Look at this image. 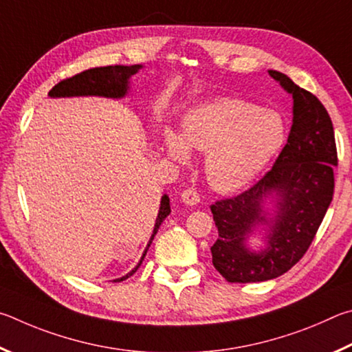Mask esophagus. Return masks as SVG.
I'll return each instance as SVG.
<instances>
[{"label":"esophagus","mask_w":352,"mask_h":352,"mask_svg":"<svg viewBox=\"0 0 352 352\" xmlns=\"http://www.w3.org/2000/svg\"><path fill=\"white\" fill-rule=\"evenodd\" d=\"M199 193L198 190L193 188V187H188L182 192V201L186 202L187 206H196L199 202Z\"/></svg>","instance_id":"1"}]
</instances>
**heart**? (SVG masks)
I'll use <instances>...</instances> for the list:
<instances>
[{"label": "heart", "mask_w": 352, "mask_h": 352, "mask_svg": "<svg viewBox=\"0 0 352 352\" xmlns=\"http://www.w3.org/2000/svg\"><path fill=\"white\" fill-rule=\"evenodd\" d=\"M286 128L275 111L241 98H219L186 114L181 138L165 131L168 156L186 162L188 150L207 153L206 176L219 192L248 186L285 144Z\"/></svg>", "instance_id": "b5f03b06"}]
</instances>
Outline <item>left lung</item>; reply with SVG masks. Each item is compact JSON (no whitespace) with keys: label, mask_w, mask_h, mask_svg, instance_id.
Wrapping results in <instances>:
<instances>
[{"label":"left lung","mask_w":352,"mask_h":352,"mask_svg":"<svg viewBox=\"0 0 352 352\" xmlns=\"http://www.w3.org/2000/svg\"><path fill=\"white\" fill-rule=\"evenodd\" d=\"M294 98L287 144L272 170L255 186L210 206L218 227L212 245L214 269L229 283L276 278L294 267L309 249L334 195L337 148L328 111L309 91L278 71H269ZM274 195L276 214L267 219L262 201ZM256 223L270 227L267 248L250 251L247 238Z\"/></svg>","instance_id":"obj_1"}]
</instances>
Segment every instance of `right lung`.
Masks as SVG:
<instances>
[{"label": "right lung", "mask_w": 352, "mask_h": 352, "mask_svg": "<svg viewBox=\"0 0 352 352\" xmlns=\"http://www.w3.org/2000/svg\"><path fill=\"white\" fill-rule=\"evenodd\" d=\"M140 65H133V66H122V65H116V66H103V67H92V69L83 71L77 74V76L69 77L61 80L60 83H57L54 88L49 91V96L51 97H82V96H98V97H109V98H122L126 96L128 88H129V78L134 76L135 72L140 69ZM171 212L170 208V198L166 195L162 196L160 199V207H159V213L156 218V224H154V230L153 235L148 241L146 249L142 255L140 261L138 263L131 272L126 274L122 278L114 280L117 281H123L126 280L128 276H131L135 270L140 267L142 261L146 255V250L150 248L154 235H156L160 224L164 223V219L168 217Z\"/></svg>", "instance_id": "add662e5"}]
</instances>
